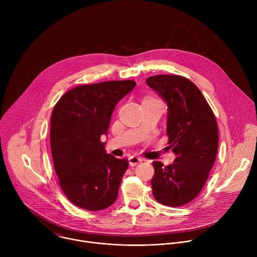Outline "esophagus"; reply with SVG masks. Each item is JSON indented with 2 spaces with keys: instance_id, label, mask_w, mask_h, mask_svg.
<instances>
[{
  "instance_id": "34e87169",
  "label": "esophagus",
  "mask_w": 257,
  "mask_h": 257,
  "mask_svg": "<svg viewBox=\"0 0 257 257\" xmlns=\"http://www.w3.org/2000/svg\"><path fill=\"white\" fill-rule=\"evenodd\" d=\"M142 161H143V160H142L141 158L136 157V156H132V157L129 158V165H130L131 167H134V166L140 164Z\"/></svg>"
}]
</instances>
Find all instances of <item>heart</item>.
<instances>
[{
    "mask_svg": "<svg viewBox=\"0 0 257 257\" xmlns=\"http://www.w3.org/2000/svg\"><path fill=\"white\" fill-rule=\"evenodd\" d=\"M151 99H154V98H150V97H148V98H145L144 100H151Z\"/></svg>",
    "mask_w": 257,
    "mask_h": 257,
    "instance_id": "obj_1",
    "label": "heart"
}]
</instances>
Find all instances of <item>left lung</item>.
<instances>
[{"label":"left lung","mask_w":257,"mask_h":257,"mask_svg":"<svg viewBox=\"0 0 257 257\" xmlns=\"http://www.w3.org/2000/svg\"><path fill=\"white\" fill-rule=\"evenodd\" d=\"M146 83L167 102L168 144L176 155L172 165L153 163V194L164 205L182 206L199 194L214 164L218 146L216 120L199 88L188 78L156 75Z\"/></svg>","instance_id":"left-lung-1"}]
</instances>
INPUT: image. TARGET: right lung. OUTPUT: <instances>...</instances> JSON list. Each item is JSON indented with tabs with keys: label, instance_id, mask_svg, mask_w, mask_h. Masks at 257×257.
Instances as JSON below:
<instances>
[{
	"label": "right lung",
	"instance_id": "right-lung-1",
	"mask_svg": "<svg viewBox=\"0 0 257 257\" xmlns=\"http://www.w3.org/2000/svg\"><path fill=\"white\" fill-rule=\"evenodd\" d=\"M136 85L133 80L105 81L70 89L51 118V151L59 185L66 197L90 211L112 205L128 169L126 159L105 153L106 135L117 103Z\"/></svg>",
	"mask_w": 257,
	"mask_h": 257
}]
</instances>
